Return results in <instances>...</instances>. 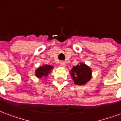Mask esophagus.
Wrapping results in <instances>:
<instances>
[{"label":"esophagus","mask_w":121,"mask_h":121,"mask_svg":"<svg viewBox=\"0 0 121 121\" xmlns=\"http://www.w3.org/2000/svg\"><path fill=\"white\" fill-rule=\"evenodd\" d=\"M60 66H61V67H65L66 66V63L65 61H60Z\"/></svg>","instance_id":"esophagus-1"}]
</instances>
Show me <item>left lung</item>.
Returning <instances> with one entry per match:
<instances>
[{"instance_id": "8db88e82", "label": "left lung", "mask_w": 121, "mask_h": 121, "mask_svg": "<svg viewBox=\"0 0 121 121\" xmlns=\"http://www.w3.org/2000/svg\"><path fill=\"white\" fill-rule=\"evenodd\" d=\"M70 75L74 84L76 85H84L91 80L92 69L84 63L79 62L71 69Z\"/></svg>"}]
</instances>
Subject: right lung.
<instances>
[{
  "mask_svg": "<svg viewBox=\"0 0 121 121\" xmlns=\"http://www.w3.org/2000/svg\"><path fill=\"white\" fill-rule=\"evenodd\" d=\"M53 66L48 65H43L35 69V76L38 78H43L44 79H45L46 78L48 77V74L52 73V71L53 70Z\"/></svg>",
  "mask_w": 121,
  "mask_h": 121,
  "instance_id": "1",
  "label": "right lung"
}]
</instances>
